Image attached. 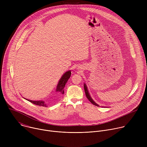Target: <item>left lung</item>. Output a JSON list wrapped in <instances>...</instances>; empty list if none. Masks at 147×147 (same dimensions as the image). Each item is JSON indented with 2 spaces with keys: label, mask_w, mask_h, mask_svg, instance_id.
Instances as JSON below:
<instances>
[{
  "label": "left lung",
  "mask_w": 147,
  "mask_h": 147,
  "mask_svg": "<svg viewBox=\"0 0 147 147\" xmlns=\"http://www.w3.org/2000/svg\"><path fill=\"white\" fill-rule=\"evenodd\" d=\"M84 91H85L86 95L87 98H88V99L93 105H95V106H96V107H99V105H98L96 103H95V102L94 101V100L92 99V98L91 97V96H90V94H89V92H88V89H87V87L86 84H84Z\"/></svg>",
  "instance_id": "1"
}]
</instances>
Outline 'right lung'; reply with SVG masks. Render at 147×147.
I'll list each match as a JSON object with an SVG mask.
<instances>
[{"label":"right lung","mask_w":147,"mask_h":147,"mask_svg":"<svg viewBox=\"0 0 147 147\" xmlns=\"http://www.w3.org/2000/svg\"><path fill=\"white\" fill-rule=\"evenodd\" d=\"M71 74V70H69V71H66L63 75L62 76V77L60 79V80L58 82V84L56 87V92H59L60 94H64V88L65 87L66 82H67L68 80L70 77ZM26 99L35 105H36L45 107H47V104L45 103V101H44V100H29V99Z\"/></svg>","instance_id":"right-lung-1"}]
</instances>
